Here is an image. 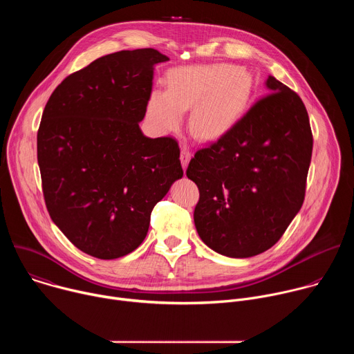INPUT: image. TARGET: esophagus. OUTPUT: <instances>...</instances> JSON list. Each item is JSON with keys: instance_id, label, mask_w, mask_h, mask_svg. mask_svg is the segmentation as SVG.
Segmentation results:
<instances>
[{"instance_id": "34e87169", "label": "esophagus", "mask_w": 354, "mask_h": 354, "mask_svg": "<svg viewBox=\"0 0 354 354\" xmlns=\"http://www.w3.org/2000/svg\"><path fill=\"white\" fill-rule=\"evenodd\" d=\"M190 158H192L190 149H189L186 145H183V147L180 148V162H182L183 169H186V167H187V164H189Z\"/></svg>"}]
</instances>
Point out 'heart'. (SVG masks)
<instances>
[{
    "label": "heart",
    "instance_id": "obj_1",
    "mask_svg": "<svg viewBox=\"0 0 354 354\" xmlns=\"http://www.w3.org/2000/svg\"><path fill=\"white\" fill-rule=\"evenodd\" d=\"M167 84V91L151 92V120L160 130L171 131L180 124L183 111L196 104L190 127L205 140L225 136L246 111L254 91L252 74L228 64L178 68L168 75Z\"/></svg>",
    "mask_w": 354,
    "mask_h": 354
}]
</instances>
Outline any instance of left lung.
<instances>
[{
  "label": "left lung",
  "instance_id": "left-lung-1",
  "mask_svg": "<svg viewBox=\"0 0 354 354\" xmlns=\"http://www.w3.org/2000/svg\"><path fill=\"white\" fill-rule=\"evenodd\" d=\"M268 93L217 142L198 149L186 175L200 192L198 236L228 258L272 248L299 212L313 133L299 96L269 75Z\"/></svg>",
  "mask_w": 354,
  "mask_h": 354
}]
</instances>
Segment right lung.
Returning a JSON list of instances; mask_svg holds the SVG:
<instances>
[{
  "label": "right lung",
  "instance_id": "right-lung-1",
  "mask_svg": "<svg viewBox=\"0 0 354 354\" xmlns=\"http://www.w3.org/2000/svg\"><path fill=\"white\" fill-rule=\"evenodd\" d=\"M156 48L122 50L68 75L37 131V164L53 223L85 254L116 259L144 241L154 206L183 176L178 142L149 138L140 122Z\"/></svg>",
  "mask_w": 354,
  "mask_h": 354
}]
</instances>
